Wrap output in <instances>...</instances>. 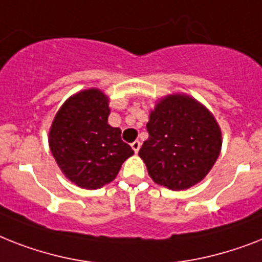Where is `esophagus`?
<instances>
[{
  "instance_id": "34e87169",
  "label": "esophagus",
  "mask_w": 262,
  "mask_h": 262,
  "mask_svg": "<svg viewBox=\"0 0 262 262\" xmlns=\"http://www.w3.org/2000/svg\"><path fill=\"white\" fill-rule=\"evenodd\" d=\"M140 146H141V142L138 141V140H136V141L132 142V149L135 150L136 153H137L138 150H140Z\"/></svg>"
}]
</instances>
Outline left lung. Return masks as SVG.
<instances>
[{"instance_id": "obj_1", "label": "left lung", "mask_w": 262, "mask_h": 262, "mask_svg": "<svg viewBox=\"0 0 262 262\" xmlns=\"http://www.w3.org/2000/svg\"><path fill=\"white\" fill-rule=\"evenodd\" d=\"M149 137L138 152L152 180L169 190H187L205 179L222 146L211 113L188 95L163 98L150 112Z\"/></svg>"}]
</instances>
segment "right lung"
I'll return each instance as SVG.
<instances>
[{
	"label": "right lung",
	"instance_id": "obj_1",
	"mask_svg": "<svg viewBox=\"0 0 262 262\" xmlns=\"http://www.w3.org/2000/svg\"><path fill=\"white\" fill-rule=\"evenodd\" d=\"M109 99L89 89L70 97L54 118L50 148L67 179L86 190H98L116 179L135 150L121 140L120 127L107 124Z\"/></svg>",
	"mask_w": 262,
	"mask_h": 262
}]
</instances>
